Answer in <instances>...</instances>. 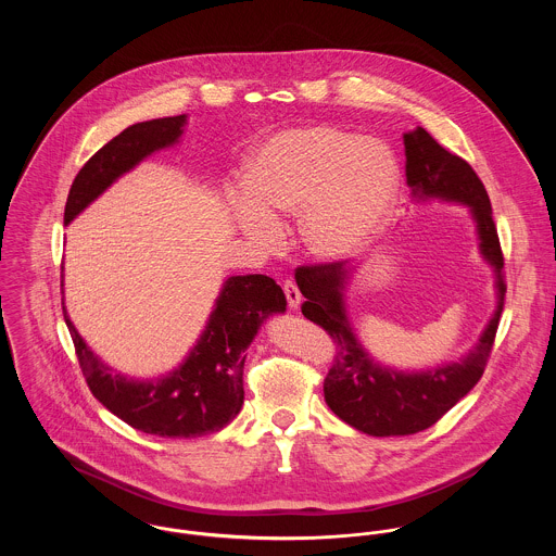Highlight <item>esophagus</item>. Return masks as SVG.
Segmentation results:
<instances>
[{
  "label": "esophagus",
  "mask_w": 556,
  "mask_h": 556,
  "mask_svg": "<svg viewBox=\"0 0 556 556\" xmlns=\"http://www.w3.org/2000/svg\"><path fill=\"white\" fill-rule=\"evenodd\" d=\"M282 289H285V295H287V304H289V308H291V311H298V308H300V304H302V293H300L298 285H295V282H291V280H287V282L282 285Z\"/></svg>",
  "instance_id": "esophagus-1"
}]
</instances>
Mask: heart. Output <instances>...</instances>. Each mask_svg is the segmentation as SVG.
Here are the masks:
<instances>
[{"mask_svg":"<svg viewBox=\"0 0 556 556\" xmlns=\"http://www.w3.org/2000/svg\"><path fill=\"white\" fill-rule=\"evenodd\" d=\"M397 188L400 168L386 143L329 124L289 128L254 152L233 216L263 248L280 239L276 216H302L304 245L323 261H344L381 233Z\"/></svg>","mask_w":556,"mask_h":556,"instance_id":"b5f03b06","label":"heart"}]
</instances>
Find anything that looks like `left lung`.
I'll use <instances>...</instances> for the list:
<instances>
[{
  "label": "left lung",
  "instance_id": "8db88e82",
  "mask_svg": "<svg viewBox=\"0 0 556 556\" xmlns=\"http://www.w3.org/2000/svg\"><path fill=\"white\" fill-rule=\"evenodd\" d=\"M406 186L415 203L443 201L465 205L476 223L477 248L492 267L496 306L476 346L458 362L428 370H397L375 359L357 338L346 313V289L357 267L344 261L298 267L295 282L306 298L304 317L320 325L336 342L333 364L325 377L327 406L355 430L370 437H404L437 424L483 375L498 318L505 282L503 254L492 220L488 192L467 160L441 148L421 126L402 135Z\"/></svg>",
  "mask_w": 556,
  "mask_h": 556
}]
</instances>
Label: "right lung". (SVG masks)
Returning a JSON list of instances; mask_svg holds the SVG:
<instances>
[{"label":"right lung","instance_id":"obj_1","mask_svg":"<svg viewBox=\"0 0 556 556\" xmlns=\"http://www.w3.org/2000/svg\"><path fill=\"white\" fill-rule=\"evenodd\" d=\"M186 124L188 115L141 122L98 150L73 181L64 225H71L137 164L177 146ZM62 308L80 370L93 396L113 415L146 434L194 439L218 432L238 417L243 404L245 349L267 318L287 311V298L276 280L263 274L227 278L194 346L177 368L156 379H135L113 370L83 340L64 300Z\"/></svg>","mask_w":556,"mask_h":556}]
</instances>
